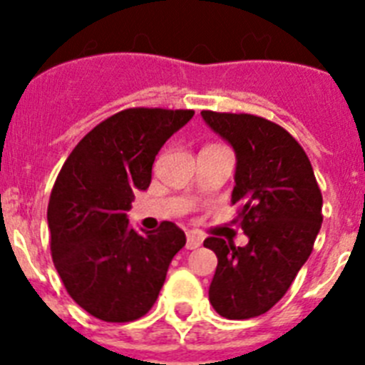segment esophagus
I'll return each mask as SVG.
<instances>
[{
    "label": "esophagus",
    "mask_w": 365,
    "mask_h": 365,
    "mask_svg": "<svg viewBox=\"0 0 365 365\" xmlns=\"http://www.w3.org/2000/svg\"><path fill=\"white\" fill-rule=\"evenodd\" d=\"M201 243H202V237H199V235L195 234L186 235V248H188V250H195V248L201 247Z\"/></svg>",
    "instance_id": "34e87169"
}]
</instances>
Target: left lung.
<instances>
[{"label": "left lung", "instance_id": "1", "mask_svg": "<svg viewBox=\"0 0 365 365\" xmlns=\"http://www.w3.org/2000/svg\"><path fill=\"white\" fill-rule=\"evenodd\" d=\"M202 120L235 153L232 202L247 234L245 247L208 237L217 256L212 307L228 320L272 309L312 252L322 227V192L311 160L282 125L254 115L201 111Z\"/></svg>", "mask_w": 365, "mask_h": 365}]
</instances>
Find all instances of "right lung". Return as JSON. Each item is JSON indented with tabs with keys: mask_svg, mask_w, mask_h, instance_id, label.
<instances>
[{
	"mask_svg": "<svg viewBox=\"0 0 365 365\" xmlns=\"http://www.w3.org/2000/svg\"><path fill=\"white\" fill-rule=\"evenodd\" d=\"M192 117L190 109H124L76 144L54 182L47 208L54 267L71 298L98 320L146 314L186 245L173 222L135 232L125 212L150 186L160 148Z\"/></svg>",
	"mask_w": 365,
	"mask_h": 365,
	"instance_id": "obj_1",
	"label": "right lung"
}]
</instances>
